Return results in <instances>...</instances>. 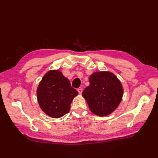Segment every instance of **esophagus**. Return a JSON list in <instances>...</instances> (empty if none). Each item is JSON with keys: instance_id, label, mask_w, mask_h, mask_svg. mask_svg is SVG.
Segmentation results:
<instances>
[{"instance_id": "esophagus-1", "label": "esophagus", "mask_w": 158, "mask_h": 158, "mask_svg": "<svg viewBox=\"0 0 158 158\" xmlns=\"http://www.w3.org/2000/svg\"><path fill=\"white\" fill-rule=\"evenodd\" d=\"M77 90H78V93H79L80 94H81L82 93V91H83L82 88H78Z\"/></svg>"}]
</instances>
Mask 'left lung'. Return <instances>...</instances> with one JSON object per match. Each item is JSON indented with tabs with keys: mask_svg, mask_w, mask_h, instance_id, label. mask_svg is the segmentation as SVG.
<instances>
[{
	"mask_svg": "<svg viewBox=\"0 0 158 158\" xmlns=\"http://www.w3.org/2000/svg\"><path fill=\"white\" fill-rule=\"evenodd\" d=\"M89 85L82 95L90 111L98 116L111 114L121 102L123 89L115 75L109 72H97L89 76Z\"/></svg>",
	"mask_w": 158,
	"mask_h": 158,
	"instance_id": "left-lung-1",
	"label": "left lung"
}]
</instances>
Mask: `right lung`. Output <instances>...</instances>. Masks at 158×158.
I'll return each mask as SVG.
<instances>
[{"mask_svg": "<svg viewBox=\"0 0 158 158\" xmlns=\"http://www.w3.org/2000/svg\"><path fill=\"white\" fill-rule=\"evenodd\" d=\"M78 92L58 70L49 71L43 77L37 90L38 103L47 115L63 117L70 111V104Z\"/></svg>", "mask_w": 158, "mask_h": 158, "instance_id": "right-lung-1", "label": "right lung"}]
</instances>
